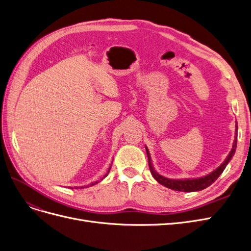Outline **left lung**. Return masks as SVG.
I'll return each instance as SVG.
<instances>
[{
  "label": "left lung",
  "mask_w": 251,
  "mask_h": 251,
  "mask_svg": "<svg viewBox=\"0 0 251 251\" xmlns=\"http://www.w3.org/2000/svg\"><path fill=\"white\" fill-rule=\"evenodd\" d=\"M237 126V129H238V126ZM237 129H236V131H237ZM236 147H237V137H236L235 141H234L233 148H232V150H230V152L227 155L226 159L215 170L214 172H212L211 174H209L205 177H202V178L185 179V180H173V179H168V178H165L163 176L158 175L155 172V170L153 169V167H152L151 160H150L151 158H150V155H149L147 148H146V152H147L148 166H149V169H150V172H151L152 176L154 177V179L156 180L158 183L165 185L168 188L178 190V192H187V193H189V192H198V190H202V189L208 187L209 185H211L215 181V180L220 176V174L224 172V170L226 169V167L228 164L230 158H232L233 155L235 154Z\"/></svg>",
  "instance_id": "8db88e82"
}]
</instances>
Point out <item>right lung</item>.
Listing matches in <instances>:
<instances>
[{"instance_id":"right-lung-1","label":"right lung","mask_w":251,"mask_h":251,"mask_svg":"<svg viewBox=\"0 0 251 251\" xmlns=\"http://www.w3.org/2000/svg\"><path fill=\"white\" fill-rule=\"evenodd\" d=\"M110 169H111V166H110V168H109V170H108V172H107V174H106V175H105V177H106V176H107V175H108V173H109V171H110ZM102 179H103V178H102ZM98 182H99V181H96V182H94V183H92V184H91V185H94V184H97V183H98ZM80 188H82V186H81V187H80Z\"/></svg>"}]
</instances>
